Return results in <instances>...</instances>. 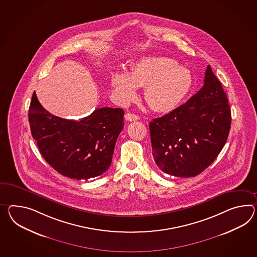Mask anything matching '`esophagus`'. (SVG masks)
I'll list each match as a JSON object with an SVG mask.
<instances>
[{"instance_id": "1", "label": "esophagus", "mask_w": 257, "mask_h": 257, "mask_svg": "<svg viewBox=\"0 0 257 257\" xmlns=\"http://www.w3.org/2000/svg\"><path fill=\"white\" fill-rule=\"evenodd\" d=\"M125 119L128 121H135V120L139 119V117L134 113H127L125 115Z\"/></svg>"}]
</instances>
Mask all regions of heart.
Instances as JSON below:
<instances>
[{"label":"heart","mask_w":257,"mask_h":257,"mask_svg":"<svg viewBox=\"0 0 257 257\" xmlns=\"http://www.w3.org/2000/svg\"><path fill=\"white\" fill-rule=\"evenodd\" d=\"M190 71L175 59L166 57L140 58L129 73L117 72L113 89L123 103L137 96V87H145V100L156 112H170L179 106L192 87Z\"/></svg>","instance_id":"1"}]
</instances>
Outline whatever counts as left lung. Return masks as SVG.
I'll return each instance as SVG.
<instances>
[{"instance_id":"8db88e82","label":"left lung","mask_w":257,"mask_h":257,"mask_svg":"<svg viewBox=\"0 0 257 257\" xmlns=\"http://www.w3.org/2000/svg\"><path fill=\"white\" fill-rule=\"evenodd\" d=\"M231 111L221 82L207 67L204 84L185 104L150 122L158 167L177 177H193L210 166L224 148Z\"/></svg>"}]
</instances>
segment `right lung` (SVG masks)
<instances>
[{"label":"right lung","mask_w":257,"mask_h":257,"mask_svg":"<svg viewBox=\"0 0 257 257\" xmlns=\"http://www.w3.org/2000/svg\"><path fill=\"white\" fill-rule=\"evenodd\" d=\"M123 115L119 107H101L79 120L62 119L47 111L34 92L29 122L46 163L64 176L81 180L101 175L110 166Z\"/></svg>","instance_id":"obj_1"}]
</instances>
